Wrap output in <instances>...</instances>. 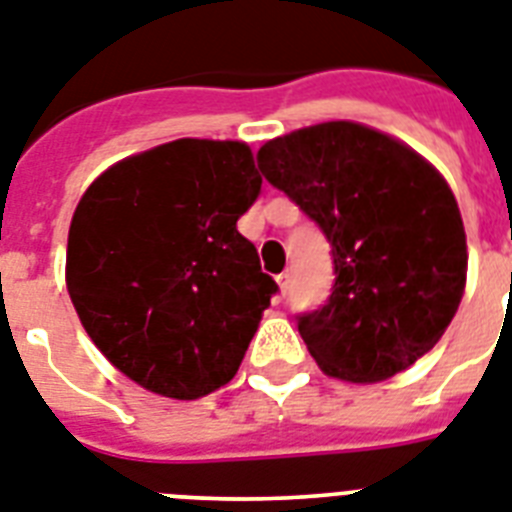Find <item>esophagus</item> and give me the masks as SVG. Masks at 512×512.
Masks as SVG:
<instances>
[{
  "label": "esophagus",
  "instance_id": "obj_1",
  "mask_svg": "<svg viewBox=\"0 0 512 512\" xmlns=\"http://www.w3.org/2000/svg\"><path fill=\"white\" fill-rule=\"evenodd\" d=\"M276 281H278V289H281V294L283 296L289 294V289H291V276H289V273H281V276H278Z\"/></svg>",
  "mask_w": 512,
  "mask_h": 512
}]
</instances>
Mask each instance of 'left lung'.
Instances as JSON below:
<instances>
[{
  "label": "left lung",
  "instance_id": "obj_1",
  "mask_svg": "<svg viewBox=\"0 0 512 512\" xmlns=\"http://www.w3.org/2000/svg\"><path fill=\"white\" fill-rule=\"evenodd\" d=\"M257 166L330 242L333 291L296 317L330 377L380 382L442 338L466 286V231L448 182L409 145L354 122L276 137Z\"/></svg>",
  "mask_w": 512,
  "mask_h": 512
}]
</instances>
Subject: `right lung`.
Returning a JSON list of instances; mask_svg holds the SVG:
<instances>
[{"mask_svg":"<svg viewBox=\"0 0 512 512\" xmlns=\"http://www.w3.org/2000/svg\"><path fill=\"white\" fill-rule=\"evenodd\" d=\"M252 150L174 140L103 171L77 203L67 291L119 372L195 401L236 375L278 283L236 231L260 195Z\"/></svg>","mask_w":512,"mask_h":512,"instance_id":"right-lung-1","label":"right lung"}]
</instances>
